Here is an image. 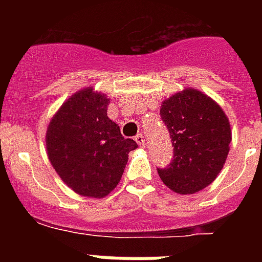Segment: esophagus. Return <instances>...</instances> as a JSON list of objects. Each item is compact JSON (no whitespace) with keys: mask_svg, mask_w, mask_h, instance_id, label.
<instances>
[{"mask_svg":"<svg viewBox=\"0 0 262 262\" xmlns=\"http://www.w3.org/2000/svg\"><path fill=\"white\" fill-rule=\"evenodd\" d=\"M135 140H136V143H137V145H139V147H141V148L145 147V143H147V141H145V137H144L141 133L136 136Z\"/></svg>","mask_w":262,"mask_h":262,"instance_id":"34e87169","label":"esophagus"}]
</instances>
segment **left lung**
<instances>
[{"instance_id": "1", "label": "left lung", "mask_w": 262, "mask_h": 262, "mask_svg": "<svg viewBox=\"0 0 262 262\" xmlns=\"http://www.w3.org/2000/svg\"><path fill=\"white\" fill-rule=\"evenodd\" d=\"M174 156L160 179L178 194H194L211 185L222 171L231 143V125L223 108L195 88L171 95L160 107Z\"/></svg>"}]
</instances>
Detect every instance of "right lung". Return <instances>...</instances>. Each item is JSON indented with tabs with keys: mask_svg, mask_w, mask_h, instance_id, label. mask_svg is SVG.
Segmentation results:
<instances>
[{
	"mask_svg": "<svg viewBox=\"0 0 262 262\" xmlns=\"http://www.w3.org/2000/svg\"><path fill=\"white\" fill-rule=\"evenodd\" d=\"M110 99L92 87L77 91L53 115L46 132L51 166L72 190L103 199L121 181L136 141L107 115Z\"/></svg>",
	"mask_w": 262,
	"mask_h": 262,
	"instance_id": "obj_1",
	"label": "right lung"
}]
</instances>
